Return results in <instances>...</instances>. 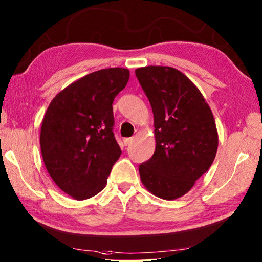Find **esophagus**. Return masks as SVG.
Returning <instances> with one entry per match:
<instances>
[{
    "label": "esophagus",
    "mask_w": 262,
    "mask_h": 262,
    "mask_svg": "<svg viewBox=\"0 0 262 262\" xmlns=\"http://www.w3.org/2000/svg\"><path fill=\"white\" fill-rule=\"evenodd\" d=\"M133 141H134L133 137H127V139H123V143H125V145H129Z\"/></svg>",
    "instance_id": "esophagus-1"
}]
</instances>
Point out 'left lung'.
I'll return each instance as SVG.
<instances>
[{"label": "left lung", "instance_id": "obj_1", "mask_svg": "<svg viewBox=\"0 0 262 262\" xmlns=\"http://www.w3.org/2000/svg\"><path fill=\"white\" fill-rule=\"evenodd\" d=\"M154 112L156 150L140 165L146 190L165 201L189 192L215 158L219 136L210 105L187 75L169 66L135 70Z\"/></svg>", "mask_w": 262, "mask_h": 262}]
</instances>
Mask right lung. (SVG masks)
I'll return each instance as SVG.
<instances>
[{"mask_svg": "<svg viewBox=\"0 0 262 262\" xmlns=\"http://www.w3.org/2000/svg\"><path fill=\"white\" fill-rule=\"evenodd\" d=\"M128 80L129 70L122 68L89 73L60 90L45 113L40 145L46 168L77 201L102 191L121 155L112 103Z\"/></svg>", "mask_w": 262, "mask_h": 262, "instance_id": "1", "label": "right lung"}]
</instances>
